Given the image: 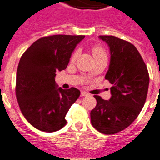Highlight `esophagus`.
Masks as SVG:
<instances>
[{
	"instance_id": "obj_1",
	"label": "esophagus",
	"mask_w": 160,
	"mask_h": 160,
	"mask_svg": "<svg viewBox=\"0 0 160 160\" xmlns=\"http://www.w3.org/2000/svg\"><path fill=\"white\" fill-rule=\"evenodd\" d=\"M80 95H81V97H84V96H87V95H88V93L87 92H85V91H81V93H80Z\"/></svg>"
}]
</instances>
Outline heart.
I'll return each mask as SVG.
<instances>
[{"mask_svg": "<svg viewBox=\"0 0 160 160\" xmlns=\"http://www.w3.org/2000/svg\"><path fill=\"white\" fill-rule=\"evenodd\" d=\"M92 54H93V57H100V56H106V52L105 50L100 46H95L92 48ZM78 52H75L72 55V61H75L76 58H77ZM107 57V56H106Z\"/></svg>", "mask_w": 160, "mask_h": 160, "instance_id": "obj_1", "label": "heart"}]
</instances>
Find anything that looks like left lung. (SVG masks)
<instances>
[{"mask_svg": "<svg viewBox=\"0 0 160 160\" xmlns=\"http://www.w3.org/2000/svg\"><path fill=\"white\" fill-rule=\"evenodd\" d=\"M98 38L109 47L111 58L105 78L112 86L109 100L94 96L97 105L90 112L91 123L102 133L114 134L128 127L138 116L146 102L150 77L133 45L113 36Z\"/></svg>", "mask_w": 160, "mask_h": 160, "instance_id": "obj_1", "label": "left lung"}]
</instances>
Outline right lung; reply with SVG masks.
Segmentation results:
<instances>
[{
    "mask_svg": "<svg viewBox=\"0 0 160 160\" xmlns=\"http://www.w3.org/2000/svg\"><path fill=\"white\" fill-rule=\"evenodd\" d=\"M84 36L54 35L35 41L22 54L16 75V97L22 115L37 129L52 132L66 125L65 116L80 95L55 82Z\"/></svg>",
    "mask_w": 160,
    "mask_h": 160,
    "instance_id": "add662e5",
    "label": "right lung"
}]
</instances>
